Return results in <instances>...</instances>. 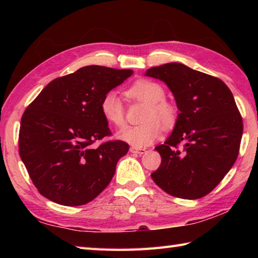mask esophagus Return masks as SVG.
Here are the masks:
<instances>
[{"instance_id":"1","label":"esophagus","mask_w":258,"mask_h":258,"mask_svg":"<svg viewBox=\"0 0 258 258\" xmlns=\"http://www.w3.org/2000/svg\"><path fill=\"white\" fill-rule=\"evenodd\" d=\"M130 152L131 153H134V154L142 155V154H144V153L146 152V150L145 149H138V147H131Z\"/></svg>"}]
</instances>
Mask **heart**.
<instances>
[{
  "label": "heart",
  "instance_id": "obj_1",
  "mask_svg": "<svg viewBox=\"0 0 258 258\" xmlns=\"http://www.w3.org/2000/svg\"><path fill=\"white\" fill-rule=\"evenodd\" d=\"M126 94L134 100L147 104L143 116L145 122L120 131L117 138L138 149L149 146L160 138L162 133L160 120L166 127L174 124L176 109L171 103L164 101L165 91L156 82L136 81L126 90ZM101 112L108 123L117 127L124 125V106L116 92L111 91L103 96Z\"/></svg>",
  "mask_w": 258,
  "mask_h": 258
}]
</instances>
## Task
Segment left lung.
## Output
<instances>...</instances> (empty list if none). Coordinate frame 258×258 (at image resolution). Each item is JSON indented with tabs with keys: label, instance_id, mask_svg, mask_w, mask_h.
Listing matches in <instances>:
<instances>
[{
	"label": "left lung",
	"instance_id": "left-lung-1",
	"mask_svg": "<svg viewBox=\"0 0 258 258\" xmlns=\"http://www.w3.org/2000/svg\"><path fill=\"white\" fill-rule=\"evenodd\" d=\"M145 75L167 85L179 111L172 134L155 147L162 163L151 176L169 195L201 199L238 155L243 120L232 92L222 80L182 63L151 68Z\"/></svg>",
	"mask_w": 258,
	"mask_h": 258
}]
</instances>
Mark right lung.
Instances as JSON below:
<instances>
[{
	"instance_id": "right-lung-1",
	"label": "right lung",
	"mask_w": 258,
	"mask_h": 258,
	"mask_svg": "<svg viewBox=\"0 0 258 258\" xmlns=\"http://www.w3.org/2000/svg\"><path fill=\"white\" fill-rule=\"evenodd\" d=\"M133 74L98 65L50 82L22 116L19 152L37 190L50 201L80 206L111 182L123 141L94 142L111 135L101 112L103 96Z\"/></svg>"
}]
</instances>
